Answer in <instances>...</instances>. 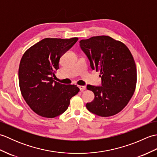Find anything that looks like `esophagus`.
<instances>
[{
  "instance_id": "34e87169",
  "label": "esophagus",
  "mask_w": 157,
  "mask_h": 157,
  "mask_svg": "<svg viewBox=\"0 0 157 157\" xmlns=\"http://www.w3.org/2000/svg\"><path fill=\"white\" fill-rule=\"evenodd\" d=\"M78 88H79V90H80L82 92H84L86 89V86H78Z\"/></svg>"
}]
</instances>
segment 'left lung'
I'll use <instances>...</instances> for the list:
<instances>
[{
  "label": "left lung",
  "instance_id": "left-lung-1",
  "mask_svg": "<svg viewBox=\"0 0 157 157\" xmlns=\"http://www.w3.org/2000/svg\"><path fill=\"white\" fill-rule=\"evenodd\" d=\"M80 48L87 56L92 70L100 71L101 86L88 85L94 99L86 104L90 112L101 117L117 114L134 94L137 71L134 57L123 42L110 36L81 40Z\"/></svg>",
  "mask_w": 157,
  "mask_h": 157
}]
</instances>
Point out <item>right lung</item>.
<instances>
[{"label": "right lung", "instance_id": "1", "mask_svg": "<svg viewBox=\"0 0 157 157\" xmlns=\"http://www.w3.org/2000/svg\"><path fill=\"white\" fill-rule=\"evenodd\" d=\"M78 40V38H44L23 54L19 67L20 90L38 115L54 118L61 115L79 91L76 85L62 84L53 79L60 58Z\"/></svg>", "mask_w": 157, "mask_h": 157}]
</instances>
